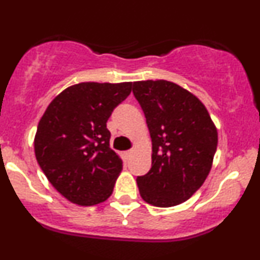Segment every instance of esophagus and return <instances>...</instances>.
<instances>
[{
    "label": "esophagus",
    "mask_w": 260,
    "mask_h": 260,
    "mask_svg": "<svg viewBox=\"0 0 260 260\" xmlns=\"http://www.w3.org/2000/svg\"><path fill=\"white\" fill-rule=\"evenodd\" d=\"M124 154H125V157H127V158L132 157V154H133V149H129V151H127V152H125Z\"/></svg>",
    "instance_id": "esophagus-1"
}]
</instances>
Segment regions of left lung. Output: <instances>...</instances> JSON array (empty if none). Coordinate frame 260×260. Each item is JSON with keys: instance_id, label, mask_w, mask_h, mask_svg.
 <instances>
[{"instance_id": "obj_1", "label": "left lung", "mask_w": 260, "mask_h": 260, "mask_svg": "<svg viewBox=\"0 0 260 260\" xmlns=\"http://www.w3.org/2000/svg\"><path fill=\"white\" fill-rule=\"evenodd\" d=\"M133 94L152 138V168L137 177L139 194L152 206H178L208 177L217 151V128L206 106L173 82H133Z\"/></svg>"}]
</instances>
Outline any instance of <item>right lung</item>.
Returning <instances> with one entry per match:
<instances>
[{
  "label": "right lung",
  "mask_w": 260,
  "mask_h": 260,
  "mask_svg": "<svg viewBox=\"0 0 260 260\" xmlns=\"http://www.w3.org/2000/svg\"><path fill=\"white\" fill-rule=\"evenodd\" d=\"M132 91V82H82L48 105L35 136L36 159L66 199L94 206L111 197L123 162L109 147L107 121Z\"/></svg>",
  "instance_id": "right-lung-1"
}]
</instances>
